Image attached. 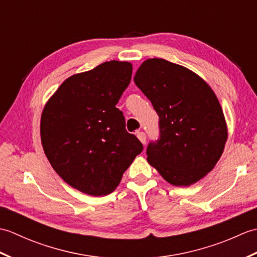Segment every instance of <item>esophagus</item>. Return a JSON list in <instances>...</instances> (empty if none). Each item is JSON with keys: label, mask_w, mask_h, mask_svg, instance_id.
<instances>
[{"label": "esophagus", "mask_w": 257, "mask_h": 257, "mask_svg": "<svg viewBox=\"0 0 257 257\" xmlns=\"http://www.w3.org/2000/svg\"><path fill=\"white\" fill-rule=\"evenodd\" d=\"M137 137H138V139L141 141V143H143L144 145L146 144V139H147V137H146V134L144 133V132H137Z\"/></svg>", "instance_id": "34e87169"}]
</instances>
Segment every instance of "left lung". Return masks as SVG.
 I'll list each match as a JSON object with an SVG mask.
<instances>
[{
	"label": "left lung",
	"mask_w": 257,
	"mask_h": 257,
	"mask_svg": "<svg viewBox=\"0 0 257 257\" xmlns=\"http://www.w3.org/2000/svg\"><path fill=\"white\" fill-rule=\"evenodd\" d=\"M135 83L159 116V138L147 147V160L173 185L199 181L219 161L227 138L215 94L193 72L161 58L147 59Z\"/></svg>",
	"instance_id": "left-lung-1"
}]
</instances>
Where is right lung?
<instances>
[{"label": "right lung", "mask_w": 257, "mask_h": 257, "mask_svg": "<svg viewBox=\"0 0 257 257\" xmlns=\"http://www.w3.org/2000/svg\"><path fill=\"white\" fill-rule=\"evenodd\" d=\"M133 65L110 61L74 75L43 110V149L70 187L94 196L111 193L144 146L125 130L116 107L130 84Z\"/></svg>", "instance_id": "right-lung-1"}]
</instances>
